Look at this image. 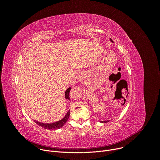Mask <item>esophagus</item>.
Segmentation results:
<instances>
[{
	"label": "esophagus",
	"mask_w": 160,
	"mask_h": 160,
	"mask_svg": "<svg viewBox=\"0 0 160 160\" xmlns=\"http://www.w3.org/2000/svg\"><path fill=\"white\" fill-rule=\"evenodd\" d=\"M75 78H77V80H80L81 78V75H80L79 73H77L75 75Z\"/></svg>",
	"instance_id": "esophagus-1"
}]
</instances>
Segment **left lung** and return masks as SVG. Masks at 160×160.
<instances>
[{
  "label": "left lung",
  "mask_w": 160,
  "mask_h": 160,
  "mask_svg": "<svg viewBox=\"0 0 160 160\" xmlns=\"http://www.w3.org/2000/svg\"><path fill=\"white\" fill-rule=\"evenodd\" d=\"M110 41H111L112 42H113V41H112V39H110ZM108 121H100V122H102V123L105 122V123H106V122H108Z\"/></svg>",
  "instance_id": "1"
}]
</instances>
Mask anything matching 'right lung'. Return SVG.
I'll use <instances>...</instances> for the list:
<instances>
[{"label":"right lung","instance_id":"right-lung-1","mask_svg":"<svg viewBox=\"0 0 160 160\" xmlns=\"http://www.w3.org/2000/svg\"><path fill=\"white\" fill-rule=\"evenodd\" d=\"M71 89V86L69 87V88H67V89L65 92V98L67 100H70L69 93H70ZM69 115H70V110H69L67 112V113L65 114V115L64 116L63 119H62L61 120L58 121H56V122H51V123H45V122H40L36 120H34V122L40 126V127H41L42 128H44L47 130H56V129H59V128H62L63 126L67 122V120L69 119Z\"/></svg>","mask_w":160,"mask_h":160}]
</instances>
